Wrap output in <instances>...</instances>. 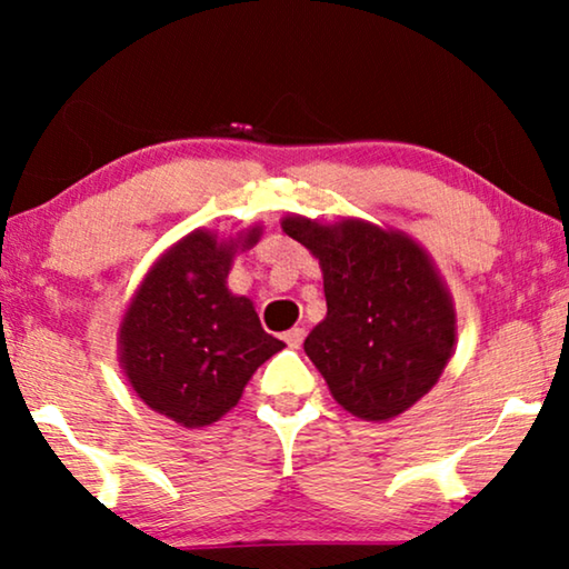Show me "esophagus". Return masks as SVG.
Returning <instances> with one entry per match:
<instances>
[{
	"label": "esophagus",
	"mask_w": 569,
	"mask_h": 569,
	"mask_svg": "<svg viewBox=\"0 0 569 569\" xmlns=\"http://www.w3.org/2000/svg\"><path fill=\"white\" fill-rule=\"evenodd\" d=\"M302 339H306V329H290L284 333V341L290 349H300Z\"/></svg>",
	"instance_id": "1"
}]
</instances>
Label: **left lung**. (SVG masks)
<instances>
[{
  "instance_id": "8db88e82",
  "label": "left lung",
  "mask_w": 569,
  "mask_h": 569,
  "mask_svg": "<svg viewBox=\"0 0 569 569\" xmlns=\"http://www.w3.org/2000/svg\"><path fill=\"white\" fill-rule=\"evenodd\" d=\"M282 224L321 261L326 318L306 355L331 396L368 422L407 411L438 383L456 341L453 306L427 253L360 220Z\"/></svg>"
}]
</instances>
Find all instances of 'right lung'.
<instances>
[{"label": "right lung", "instance_id": "right-lung-1", "mask_svg": "<svg viewBox=\"0 0 569 569\" xmlns=\"http://www.w3.org/2000/svg\"><path fill=\"white\" fill-rule=\"evenodd\" d=\"M251 230L243 248L256 243ZM238 243L191 232L154 263L121 323V362L147 407L183 427L232 409L259 365L284 345L253 302L224 287Z\"/></svg>", "mask_w": 569, "mask_h": 569}]
</instances>
